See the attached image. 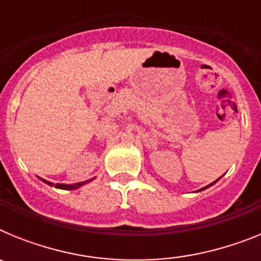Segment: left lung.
<instances>
[{
	"label": "left lung",
	"instance_id": "obj_1",
	"mask_svg": "<svg viewBox=\"0 0 261 261\" xmlns=\"http://www.w3.org/2000/svg\"><path fill=\"white\" fill-rule=\"evenodd\" d=\"M217 181H218V179H217V180H216V181H213V183L208 184V186H206V187H202L201 190H199V191H197V192H200V191H204V190H206V188H209V187H212V186H213V184H216V183H217Z\"/></svg>",
	"mask_w": 261,
	"mask_h": 261
}]
</instances>
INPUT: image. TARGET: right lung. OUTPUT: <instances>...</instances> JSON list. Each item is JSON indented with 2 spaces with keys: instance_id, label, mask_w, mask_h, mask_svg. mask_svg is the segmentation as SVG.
<instances>
[{
  "instance_id": "right-lung-1",
  "label": "right lung",
  "mask_w": 261,
  "mask_h": 261,
  "mask_svg": "<svg viewBox=\"0 0 261 261\" xmlns=\"http://www.w3.org/2000/svg\"><path fill=\"white\" fill-rule=\"evenodd\" d=\"M39 179H40L41 181H44V183H47L48 186L56 187V188H59V190H68V191L77 190V188H80V187L85 186V184H87V183H89V181L93 180V179H89V180H86V181H80V183H75V184H60V183L59 184H53V183H50V181L44 180V179H41V177H39Z\"/></svg>"
}]
</instances>
